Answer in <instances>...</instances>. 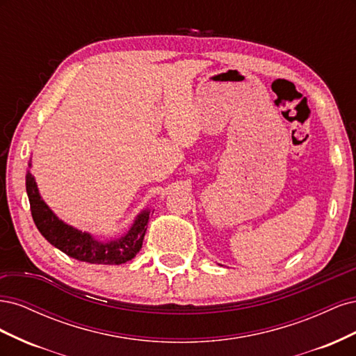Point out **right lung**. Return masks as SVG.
<instances>
[{"mask_svg":"<svg viewBox=\"0 0 356 356\" xmlns=\"http://www.w3.org/2000/svg\"><path fill=\"white\" fill-rule=\"evenodd\" d=\"M26 193L29 197L32 220H34L40 233L53 246H56L58 250L75 258V260L92 264H123L132 260L143 248L149 211L139 215L132 229L123 238L102 242L92 238L89 233L79 232L77 229H72L71 225L62 222L40 197L34 177L29 172L26 174Z\"/></svg>","mask_w":356,"mask_h":356,"instance_id":"right-lung-1","label":"right lung"}]
</instances>
